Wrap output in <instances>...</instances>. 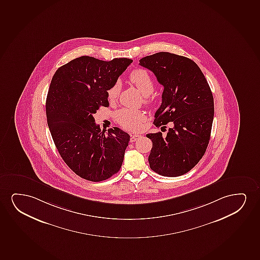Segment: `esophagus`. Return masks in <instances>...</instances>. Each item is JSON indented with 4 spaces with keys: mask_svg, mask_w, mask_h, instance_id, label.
I'll return each instance as SVG.
<instances>
[{
    "mask_svg": "<svg viewBox=\"0 0 260 260\" xmlns=\"http://www.w3.org/2000/svg\"><path fill=\"white\" fill-rule=\"evenodd\" d=\"M140 137H141V136L138 135V134H135V135H132V137H131V142L137 141L138 139H140Z\"/></svg>",
    "mask_w": 260,
    "mask_h": 260,
    "instance_id": "esophagus-1",
    "label": "esophagus"
}]
</instances>
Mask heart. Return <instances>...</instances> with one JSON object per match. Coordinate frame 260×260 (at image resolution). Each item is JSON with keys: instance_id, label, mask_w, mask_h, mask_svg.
Here are the masks:
<instances>
[{"instance_id": "obj_1", "label": "heart", "mask_w": 260, "mask_h": 260, "mask_svg": "<svg viewBox=\"0 0 260 260\" xmlns=\"http://www.w3.org/2000/svg\"><path fill=\"white\" fill-rule=\"evenodd\" d=\"M129 80L141 91L143 96H145V103L152 104L153 98L151 97V94L154 91V81L148 71L145 69H136L129 74ZM121 89L120 80H116L108 88V99L109 102L115 103L118 100ZM115 119L125 129L129 132H139L143 123L146 121L147 116L145 112L141 110L122 108L115 113Z\"/></svg>"}]
</instances>
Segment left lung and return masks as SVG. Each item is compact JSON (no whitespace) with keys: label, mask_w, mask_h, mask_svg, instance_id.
Masks as SVG:
<instances>
[{"label":"left lung","mask_w":260,"mask_h":260,"mask_svg":"<svg viewBox=\"0 0 260 260\" xmlns=\"http://www.w3.org/2000/svg\"><path fill=\"white\" fill-rule=\"evenodd\" d=\"M139 64L152 71L164 86L154 125L174 124L166 137L161 132L146 135L152 142L149 165L160 176H182L207 148L214 115L213 93L201 70L189 58L159 52L142 58Z\"/></svg>","instance_id":"left-lung-1"}]
</instances>
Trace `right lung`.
I'll return each mask as SVG.
<instances>
[{
	"label": "right lung",
	"mask_w": 260,
	"mask_h": 260,
	"mask_svg": "<svg viewBox=\"0 0 260 260\" xmlns=\"http://www.w3.org/2000/svg\"><path fill=\"white\" fill-rule=\"evenodd\" d=\"M132 62L81 56L59 68L52 78L47 125L61 158L81 178L102 182L121 169L129 135L116 127L102 132L93 115L109 106L108 88Z\"/></svg>",
	"instance_id": "obj_1"
}]
</instances>
